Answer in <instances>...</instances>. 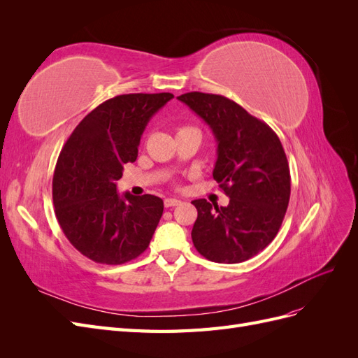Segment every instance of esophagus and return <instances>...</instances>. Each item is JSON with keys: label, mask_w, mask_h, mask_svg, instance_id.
Here are the masks:
<instances>
[{"label": "esophagus", "mask_w": 358, "mask_h": 358, "mask_svg": "<svg viewBox=\"0 0 358 358\" xmlns=\"http://www.w3.org/2000/svg\"><path fill=\"white\" fill-rule=\"evenodd\" d=\"M178 204H180V200H178V199H166L164 200L166 208H175V206H178Z\"/></svg>", "instance_id": "esophagus-1"}]
</instances>
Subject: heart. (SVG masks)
<instances>
[{
	"instance_id": "heart-1",
	"label": "heart",
	"mask_w": 358,
	"mask_h": 358,
	"mask_svg": "<svg viewBox=\"0 0 358 358\" xmlns=\"http://www.w3.org/2000/svg\"><path fill=\"white\" fill-rule=\"evenodd\" d=\"M180 129H182V128H180Z\"/></svg>"
}]
</instances>
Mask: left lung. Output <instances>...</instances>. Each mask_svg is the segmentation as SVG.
Wrapping results in <instances>:
<instances>
[{
	"label": "left lung",
	"instance_id": "1",
	"mask_svg": "<svg viewBox=\"0 0 358 358\" xmlns=\"http://www.w3.org/2000/svg\"><path fill=\"white\" fill-rule=\"evenodd\" d=\"M178 100L210 127L218 143L213 179L230 197L225 208L192 201L199 212L192 243L210 262H246L275 239L288 208L291 178L282 143L266 122L222 95L188 92Z\"/></svg>",
	"mask_w": 358,
	"mask_h": 358
}]
</instances>
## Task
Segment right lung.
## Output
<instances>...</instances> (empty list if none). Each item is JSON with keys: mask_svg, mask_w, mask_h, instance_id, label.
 <instances>
[{"mask_svg": "<svg viewBox=\"0 0 358 358\" xmlns=\"http://www.w3.org/2000/svg\"><path fill=\"white\" fill-rule=\"evenodd\" d=\"M173 94H125L101 103L74 128L52 182L55 215L70 243L101 264H124L146 251L164 203L119 196L116 180L134 162L145 128Z\"/></svg>", "mask_w": 358, "mask_h": 358, "instance_id": "right-lung-1", "label": "right lung"}]
</instances>
